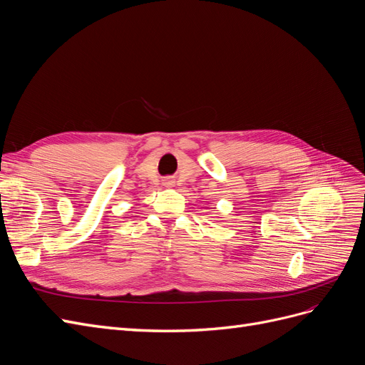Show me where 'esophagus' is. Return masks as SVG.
Returning <instances> with one entry per match:
<instances>
[{"label": "esophagus", "mask_w": 365, "mask_h": 365, "mask_svg": "<svg viewBox=\"0 0 365 365\" xmlns=\"http://www.w3.org/2000/svg\"><path fill=\"white\" fill-rule=\"evenodd\" d=\"M164 184H165V185H172V181H165Z\"/></svg>", "instance_id": "34e87169"}]
</instances>
